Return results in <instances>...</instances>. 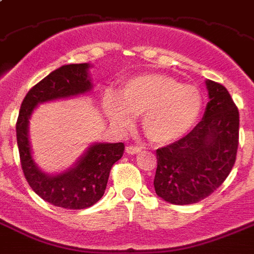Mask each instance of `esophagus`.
<instances>
[{
  "label": "esophagus",
  "instance_id": "obj_1",
  "mask_svg": "<svg viewBox=\"0 0 254 254\" xmlns=\"http://www.w3.org/2000/svg\"><path fill=\"white\" fill-rule=\"evenodd\" d=\"M142 152V148L139 147H135V145H127V154H136Z\"/></svg>",
  "mask_w": 254,
  "mask_h": 254
}]
</instances>
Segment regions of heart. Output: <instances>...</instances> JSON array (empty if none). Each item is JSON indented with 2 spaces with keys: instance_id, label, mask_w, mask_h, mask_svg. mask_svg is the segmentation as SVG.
Instances as JSON below:
<instances>
[{
  "instance_id": "b5f03b06",
  "label": "heart",
  "mask_w": 254,
  "mask_h": 254,
  "mask_svg": "<svg viewBox=\"0 0 254 254\" xmlns=\"http://www.w3.org/2000/svg\"><path fill=\"white\" fill-rule=\"evenodd\" d=\"M202 105V94L195 85L154 72L130 78L121 85L119 97L107 94L103 101L106 115L123 130L130 129L134 116L143 115L145 135L161 145L187 135L197 123Z\"/></svg>"
}]
</instances>
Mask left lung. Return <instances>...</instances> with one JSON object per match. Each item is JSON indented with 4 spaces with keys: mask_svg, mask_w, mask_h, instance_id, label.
Wrapping results in <instances>:
<instances>
[{
    "mask_svg": "<svg viewBox=\"0 0 254 254\" xmlns=\"http://www.w3.org/2000/svg\"><path fill=\"white\" fill-rule=\"evenodd\" d=\"M202 120L178 142L157 149L154 190L173 204H191L212 194L235 164L239 111L224 85L206 80Z\"/></svg>",
    "mask_w": 254,
    "mask_h": 254,
    "instance_id": "obj_1",
    "label": "left lung"
}]
</instances>
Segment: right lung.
I'll return each mask as SVG.
<instances>
[{
  "label": "right lung",
  "instance_id": "add662e5",
  "mask_svg": "<svg viewBox=\"0 0 254 254\" xmlns=\"http://www.w3.org/2000/svg\"><path fill=\"white\" fill-rule=\"evenodd\" d=\"M90 67V64H70L48 74L26 93L17 118L16 140L26 182L42 199L61 208L83 209L98 202L112 165L124 153V143L94 142L72 166L56 174L43 171L33 158L29 140L33 111L42 103L89 93L93 88Z\"/></svg>",
  "mask_w": 254,
  "mask_h": 254
}]
</instances>
